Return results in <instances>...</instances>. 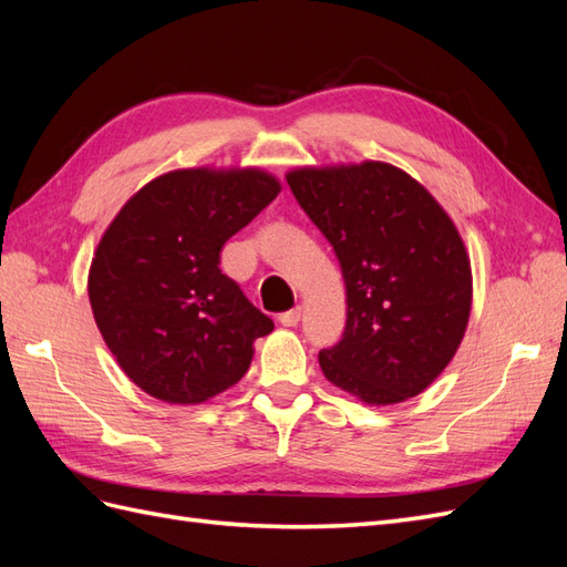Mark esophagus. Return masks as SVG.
Returning <instances> with one entry per match:
<instances>
[{
    "label": "esophagus",
    "mask_w": 567,
    "mask_h": 567,
    "mask_svg": "<svg viewBox=\"0 0 567 567\" xmlns=\"http://www.w3.org/2000/svg\"><path fill=\"white\" fill-rule=\"evenodd\" d=\"M300 317H302V310H300V307H293V310H288V312H284V315L279 317V321H281L284 326H298Z\"/></svg>",
    "instance_id": "esophagus-1"
}]
</instances>
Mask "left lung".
<instances>
[{"instance_id":"left-lung-1","label":"left lung","mask_w":567,"mask_h":567,"mask_svg":"<svg viewBox=\"0 0 567 567\" xmlns=\"http://www.w3.org/2000/svg\"><path fill=\"white\" fill-rule=\"evenodd\" d=\"M300 208L333 246L348 321L319 367L367 404L416 398L452 362L471 315V260L450 215L400 167L288 173Z\"/></svg>"}]
</instances>
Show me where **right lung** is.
I'll use <instances>...</instances> for the list:
<instances>
[{"label":"right lung","mask_w":567,"mask_h":567,"mask_svg":"<svg viewBox=\"0 0 567 567\" xmlns=\"http://www.w3.org/2000/svg\"><path fill=\"white\" fill-rule=\"evenodd\" d=\"M281 192L262 169H175L140 188L99 241L90 302L130 381L198 404L244 379L274 321L219 269L229 238Z\"/></svg>","instance_id":"right-lung-1"}]
</instances>
